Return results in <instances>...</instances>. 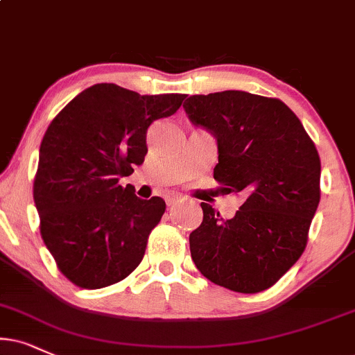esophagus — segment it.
<instances>
[{
    "instance_id": "1",
    "label": "esophagus",
    "mask_w": 355,
    "mask_h": 355,
    "mask_svg": "<svg viewBox=\"0 0 355 355\" xmlns=\"http://www.w3.org/2000/svg\"><path fill=\"white\" fill-rule=\"evenodd\" d=\"M166 204L169 205V207H173L174 204L176 202H179V199H181V196L179 194H176V192H168V194H166Z\"/></svg>"
}]
</instances>
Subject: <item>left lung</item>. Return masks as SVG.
Instances as JSON below:
<instances>
[{"instance_id":"8db88e82","label":"left lung","mask_w":355,"mask_h":355,"mask_svg":"<svg viewBox=\"0 0 355 355\" xmlns=\"http://www.w3.org/2000/svg\"><path fill=\"white\" fill-rule=\"evenodd\" d=\"M184 110L217 139L214 179L247 200L225 220L202 202L191 257L212 283L237 293L273 286L308 243L321 189V159L300 118L278 98L242 90L192 95Z\"/></svg>"}]
</instances>
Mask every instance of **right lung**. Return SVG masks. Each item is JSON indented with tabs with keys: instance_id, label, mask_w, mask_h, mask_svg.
<instances>
[{
	"instance_id": "1",
	"label": "right lung",
	"mask_w": 355,
	"mask_h": 355,
	"mask_svg": "<svg viewBox=\"0 0 355 355\" xmlns=\"http://www.w3.org/2000/svg\"><path fill=\"white\" fill-rule=\"evenodd\" d=\"M184 98L97 84L51 121L39 148L34 204L47 250L77 286H110L143 260L166 202L139 199L118 181L144 161L153 121L174 115Z\"/></svg>"
}]
</instances>
